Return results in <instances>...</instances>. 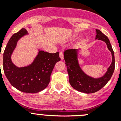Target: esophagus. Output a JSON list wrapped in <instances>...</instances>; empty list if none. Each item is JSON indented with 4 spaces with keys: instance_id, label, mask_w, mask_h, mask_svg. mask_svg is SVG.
I'll use <instances>...</instances> for the list:
<instances>
[{
    "instance_id": "1",
    "label": "esophagus",
    "mask_w": 121,
    "mask_h": 121,
    "mask_svg": "<svg viewBox=\"0 0 121 121\" xmlns=\"http://www.w3.org/2000/svg\"><path fill=\"white\" fill-rule=\"evenodd\" d=\"M59 56H60V58L61 59V60L64 59V54L62 52H60L59 53Z\"/></svg>"
}]
</instances>
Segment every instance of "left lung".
I'll list each match as a JSON object with an SVG mask.
<instances>
[{"instance_id": "left-lung-1", "label": "left lung", "mask_w": 121, "mask_h": 121, "mask_svg": "<svg viewBox=\"0 0 121 121\" xmlns=\"http://www.w3.org/2000/svg\"><path fill=\"white\" fill-rule=\"evenodd\" d=\"M96 33L95 39L104 42L112 53V63L102 76L94 78L88 75L82 70L79 62V53L81 48L67 49L64 51L70 85L76 90L85 93H93L101 89L110 81L115 70L114 51L108 38L99 30H96Z\"/></svg>"}]
</instances>
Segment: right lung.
Segmentation results:
<instances>
[{"label": "right lung", "mask_w": 121, "mask_h": 121, "mask_svg": "<svg viewBox=\"0 0 121 121\" xmlns=\"http://www.w3.org/2000/svg\"><path fill=\"white\" fill-rule=\"evenodd\" d=\"M28 35L27 30L23 28L11 36L4 51L3 68L12 86L22 92L36 93L47 87L54 65L60 60V58L59 52L50 53L38 49L37 56L30 64L17 67L13 62L11 56L18 41Z\"/></svg>", "instance_id": "right-lung-1"}]
</instances>
